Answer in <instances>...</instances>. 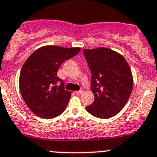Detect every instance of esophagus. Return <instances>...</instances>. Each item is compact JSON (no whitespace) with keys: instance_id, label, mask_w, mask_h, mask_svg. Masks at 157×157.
<instances>
[{"instance_id":"obj_1","label":"esophagus","mask_w":157,"mask_h":157,"mask_svg":"<svg viewBox=\"0 0 157 157\" xmlns=\"http://www.w3.org/2000/svg\"><path fill=\"white\" fill-rule=\"evenodd\" d=\"M83 92V89L81 88L80 90H77V91H75L76 94H82Z\"/></svg>"}]
</instances>
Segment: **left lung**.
I'll use <instances>...</instances> for the list:
<instances>
[{"mask_svg": "<svg viewBox=\"0 0 157 157\" xmlns=\"http://www.w3.org/2000/svg\"><path fill=\"white\" fill-rule=\"evenodd\" d=\"M91 71V90L94 101L86 110L99 118L116 115L129 98L133 87L131 69L118 52L105 47L83 49Z\"/></svg>", "mask_w": 157, "mask_h": 157, "instance_id": "8db88e82", "label": "left lung"}]
</instances>
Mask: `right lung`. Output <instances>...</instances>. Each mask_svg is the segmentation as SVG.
I'll return each mask as SVG.
<instances>
[{
	"mask_svg": "<svg viewBox=\"0 0 157 157\" xmlns=\"http://www.w3.org/2000/svg\"><path fill=\"white\" fill-rule=\"evenodd\" d=\"M80 51V48L45 45L32 52L23 64L19 88L26 105L35 115L53 118L64 112L71 92L64 89L57 77L61 64Z\"/></svg>",
	"mask_w": 157,
	"mask_h": 157,
	"instance_id": "add662e5",
	"label": "right lung"
}]
</instances>
